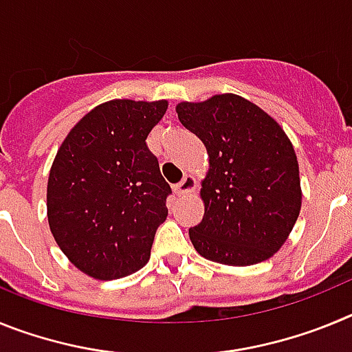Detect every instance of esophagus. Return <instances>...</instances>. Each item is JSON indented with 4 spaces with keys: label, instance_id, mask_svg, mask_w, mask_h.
Returning a JSON list of instances; mask_svg holds the SVG:
<instances>
[{
    "label": "esophagus",
    "instance_id": "34e87169",
    "mask_svg": "<svg viewBox=\"0 0 352 352\" xmlns=\"http://www.w3.org/2000/svg\"><path fill=\"white\" fill-rule=\"evenodd\" d=\"M195 186H197V182H195L194 176L186 174L185 178H183L178 185L174 186V190H176V194L178 195H186V194H190V192H194Z\"/></svg>",
    "mask_w": 352,
    "mask_h": 352
}]
</instances>
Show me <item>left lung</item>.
I'll use <instances>...</instances> for the list:
<instances>
[{
  "instance_id": "left-lung-1",
  "label": "left lung",
  "mask_w": 352,
  "mask_h": 352,
  "mask_svg": "<svg viewBox=\"0 0 352 352\" xmlns=\"http://www.w3.org/2000/svg\"><path fill=\"white\" fill-rule=\"evenodd\" d=\"M179 121L206 146L204 217L192 245L213 263L252 266L280 250L301 210L298 158L278 123L234 93L176 105Z\"/></svg>"
}]
</instances>
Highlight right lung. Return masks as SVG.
I'll use <instances>...</instances> for the list:
<instances>
[{"label": "right lung", "mask_w": 352, "mask_h": 352, "mask_svg": "<svg viewBox=\"0 0 352 352\" xmlns=\"http://www.w3.org/2000/svg\"><path fill=\"white\" fill-rule=\"evenodd\" d=\"M167 100H109L91 109L61 142L47 182V220L77 270L116 280L149 261L170 194L146 138Z\"/></svg>", "instance_id": "1"}]
</instances>
